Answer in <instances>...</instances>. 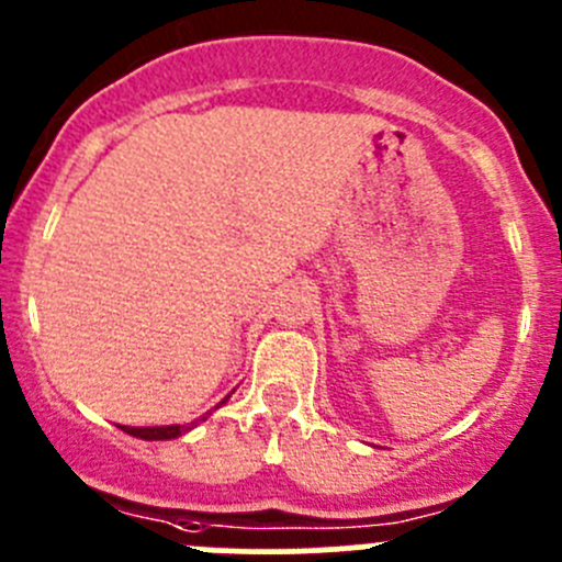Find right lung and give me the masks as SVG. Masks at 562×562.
Returning <instances> with one entry per match:
<instances>
[{
    "label": "right lung",
    "mask_w": 562,
    "mask_h": 562,
    "mask_svg": "<svg viewBox=\"0 0 562 562\" xmlns=\"http://www.w3.org/2000/svg\"><path fill=\"white\" fill-rule=\"evenodd\" d=\"M122 429L127 435H135V438H144V440H171V438H179V435L187 432L190 427H184V424H171V427H122Z\"/></svg>",
    "instance_id": "1"
}]
</instances>
